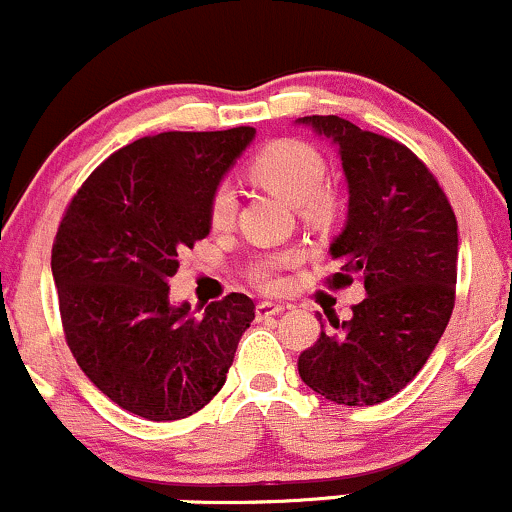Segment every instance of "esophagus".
Returning a JSON list of instances; mask_svg holds the SVG:
<instances>
[{"mask_svg": "<svg viewBox=\"0 0 512 512\" xmlns=\"http://www.w3.org/2000/svg\"><path fill=\"white\" fill-rule=\"evenodd\" d=\"M283 310H285V305H276V302H258L256 305L258 317H273V315H280Z\"/></svg>", "mask_w": 512, "mask_h": 512, "instance_id": "34e87169", "label": "esophagus"}]
</instances>
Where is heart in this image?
Returning <instances> with one entry per match:
<instances>
[{
	"label": "heart",
	"mask_w": 512,
	"mask_h": 512,
	"mask_svg": "<svg viewBox=\"0 0 512 512\" xmlns=\"http://www.w3.org/2000/svg\"><path fill=\"white\" fill-rule=\"evenodd\" d=\"M249 175L258 185L271 190L288 205L300 207L302 217L310 222H327L332 219L337 202L327 185V163L322 153L310 144H302L295 139H280L268 144L256 153L249 163ZM236 217V190L232 183H219L210 197V222L214 229H227ZM288 256L261 258L256 263L251 278L261 288H278L276 271L285 266Z\"/></svg>",
	"instance_id": "obj_1"
}]
</instances>
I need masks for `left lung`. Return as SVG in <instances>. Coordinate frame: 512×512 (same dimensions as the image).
Wrapping results in <instances>:
<instances>
[{
    "label": "left lung",
    "instance_id": "1",
    "mask_svg": "<svg viewBox=\"0 0 512 512\" xmlns=\"http://www.w3.org/2000/svg\"><path fill=\"white\" fill-rule=\"evenodd\" d=\"M337 146L349 188L344 229L329 246L342 288L359 278L366 298L349 322L329 320L298 359L300 378L339 405H376L417 376L454 310L456 217L425 163L398 141L342 117H302ZM322 320V317H320Z\"/></svg>",
    "mask_w": 512,
    "mask_h": 512
}]
</instances>
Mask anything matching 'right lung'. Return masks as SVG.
<instances>
[{
	"mask_svg": "<svg viewBox=\"0 0 512 512\" xmlns=\"http://www.w3.org/2000/svg\"><path fill=\"white\" fill-rule=\"evenodd\" d=\"M256 129L166 131L112 153L65 210L51 268L70 351L119 408L153 422L202 410L227 381L254 300L197 317L170 302L178 254L210 234V197Z\"/></svg>",
	"mask_w": 512,
	"mask_h": 512,
	"instance_id": "1",
	"label": "right lung"
}]
</instances>
